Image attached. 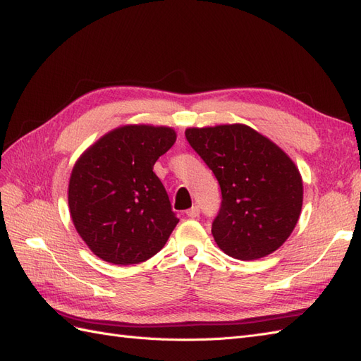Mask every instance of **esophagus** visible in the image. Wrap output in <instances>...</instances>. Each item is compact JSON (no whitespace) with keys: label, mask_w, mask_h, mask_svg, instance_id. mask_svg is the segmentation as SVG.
I'll list each match as a JSON object with an SVG mask.
<instances>
[{"label":"esophagus","mask_w":361,"mask_h":361,"mask_svg":"<svg viewBox=\"0 0 361 361\" xmlns=\"http://www.w3.org/2000/svg\"><path fill=\"white\" fill-rule=\"evenodd\" d=\"M199 213H200L199 207L195 205V207H191V208L187 211V216L191 217V219H196V217H199Z\"/></svg>","instance_id":"obj_1"}]
</instances>
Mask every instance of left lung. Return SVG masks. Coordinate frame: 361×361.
Here are the masks:
<instances>
[{
  "instance_id": "8db88e82",
  "label": "left lung",
  "mask_w": 361,
  "mask_h": 361,
  "mask_svg": "<svg viewBox=\"0 0 361 361\" xmlns=\"http://www.w3.org/2000/svg\"><path fill=\"white\" fill-rule=\"evenodd\" d=\"M185 136L222 190L211 228L217 247L239 260L262 259L282 247L303 205L302 174L291 157L245 124L190 127Z\"/></svg>"
}]
</instances>
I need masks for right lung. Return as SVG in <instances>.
<instances>
[{
    "mask_svg": "<svg viewBox=\"0 0 361 361\" xmlns=\"http://www.w3.org/2000/svg\"><path fill=\"white\" fill-rule=\"evenodd\" d=\"M176 137L165 126H121L78 157L68 180V209L94 256L135 265L164 248L179 219L153 166Z\"/></svg>",
    "mask_w": 361,
    "mask_h": 361,
    "instance_id": "1",
    "label": "right lung"
}]
</instances>
